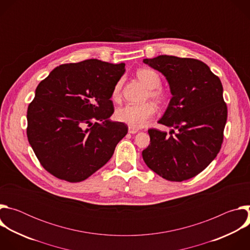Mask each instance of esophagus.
<instances>
[{
    "instance_id": "obj_1",
    "label": "esophagus",
    "mask_w": 250,
    "mask_h": 250,
    "mask_svg": "<svg viewBox=\"0 0 250 250\" xmlns=\"http://www.w3.org/2000/svg\"><path fill=\"white\" fill-rule=\"evenodd\" d=\"M138 131V129L137 128H132V127H128V132L129 133H131V134H134V133H136Z\"/></svg>"
}]
</instances>
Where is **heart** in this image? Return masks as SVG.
I'll return each instance as SVG.
<instances>
[{
	"instance_id": "obj_1",
	"label": "heart",
	"mask_w": 250,
	"mask_h": 250,
	"mask_svg": "<svg viewBox=\"0 0 250 250\" xmlns=\"http://www.w3.org/2000/svg\"><path fill=\"white\" fill-rule=\"evenodd\" d=\"M137 77L148 88L147 98L152 99L156 103H162L164 94L157 89L160 85V77L155 71L151 69H140L137 71ZM114 101H119L121 98V83L116 84L112 92ZM156 114L155 106L151 103H144L140 104H127L120 108L116 112L118 122L127 125L132 128H140L145 126Z\"/></svg>"
}]
</instances>
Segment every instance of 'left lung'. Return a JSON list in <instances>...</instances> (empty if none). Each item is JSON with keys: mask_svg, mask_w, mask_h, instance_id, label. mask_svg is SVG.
<instances>
[{"mask_svg": "<svg viewBox=\"0 0 250 250\" xmlns=\"http://www.w3.org/2000/svg\"><path fill=\"white\" fill-rule=\"evenodd\" d=\"M144 62L169 83L172 98L158 123L172 129L169 134L148 129L150 145L142 157L164 179L188 180L215 159L222 147L228 118L222 82L198 59L159 55Z\"/></svg>", "mask_w": 250, "mask_h": 250, "instance_id": "obj_1", "label": "left lung"}]
</instances>
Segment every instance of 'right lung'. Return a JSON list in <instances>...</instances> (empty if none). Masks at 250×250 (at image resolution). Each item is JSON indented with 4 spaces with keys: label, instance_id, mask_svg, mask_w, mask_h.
I'll list each match as a JSON object with an SVG mask.
<instances>
[{
    "label": "right lung",
    "instance_id": "1",
    "mask_svg": "<svg viewBox=\"0 0 250 250\" xmlns=\"http://www.w3.org/2000/svg\"><path fill=\"white\" fill-rule=\"evenodd\" d=\"M125 63L98 59L62 64L35 90L26 134L42 167L58 179L81 182L114 154L127 125L112 122V92Z\"/></svg>",
    "mask_w": 250,
    "mask_h": 250
}]
</instances>
